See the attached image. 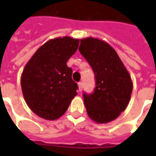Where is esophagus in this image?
<instances>
[{
	"instance_id": "34e87169",
	"label": "esophagus",
	"mask_w": 156,
	"mask_h": 156,
	"mask_svg": "<svg viewBox=\"0 0 156 156\" xmlns=\"http://www.w3.org/2000/svg\"><path fill=\"white\" fill-rule=\"evenodd\" d=\"M78 91L81 92L82 90H83V83L82 82H79L78 83Z\"/></svg>"
}]
</instances>
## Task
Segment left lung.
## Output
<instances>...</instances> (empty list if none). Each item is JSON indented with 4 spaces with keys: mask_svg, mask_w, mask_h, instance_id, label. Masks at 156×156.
I'll return each mask as SVG.
<instances>
[{
    "mask_svg": "<svg viewBox=\"0 0 156 156\" xmlns=\"http://www.w3.org/2000/svg\"><path fill=\"white\" fill-rule=\"evenodd\" d=\"M79 51L95 75V88L83 94L88 117L98 124H106L120 115L130 100L133 83L129 72L114 48L94 37L80 40Z\"/></svg>",
    "mask_w": 156,
    "mask_h": 156,
    "instance_id": "1",
    "label": "left lung"
}]
</instances>
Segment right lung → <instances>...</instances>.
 <instances>
[{"mask_svg":"<svg viewBox=\"0 0 156 156\" xmlns=\"http://www.w3.org/2000/svg\"><path fill=\"white\" fill-rule=\"evenodd\" d=\"M79 39H51L37 50L22 72L21 85L27 105L39 117L55 120L67 111L78 94V84L67 62L78 49Z\"/></svg>","mask_w":156,"mask_h":156,"instance_id":"right-lung-1","label":"right lung"}]
</instances>
